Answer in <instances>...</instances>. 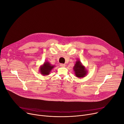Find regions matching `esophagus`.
<instances>
[{
	"instance_id": "obj_1",
	"label": "esophagus",
	"mask_w": 124,
	"mask_h": 124,
	"mask_svg": "<svg viewBox=\"0 0 124 124\" xmlns=\"http://www.w3.org/2000/svg\"><path fill=\"white\" fill-rule=\"evenodd\" d=\"M60 66H61V67H65V64H63V63H61L60 64Z\"/></svg>"
}]
</instances>
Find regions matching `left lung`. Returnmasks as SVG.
I'll return each instance as SVG.
<instances>
[{"label":"left lung","mask_w":124,"mask_h":124,"mask_svg":"<svg viewBox=\"0 0 124 124\" xmlns=\"http://www.w3.org/2000/svg\"><path fill=\"white\" fill-rule=\"evenodd\" d=\"M73 70L75 76L78 78H83L87 73V70L79 60H77L75 62Z\"/></svg>","instance_id":"8db88e82"}]
</instances>
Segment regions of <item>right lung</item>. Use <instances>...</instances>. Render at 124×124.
I'll list each match as a JSON object with an SVG mask.
<instances>
[{
    "mask_svg": "<svg viewBox=\"0 0 124 124\" xmlns=\"http://www.w3.org/2000/svg\"><path fill=\"white\" fill-rule=\"evenodd\" d=\"M54 68V65H53L49 62L46 61L43 64L40 66L39 71L43 75H49L51 70Z\"/></svg>",
    "mask_w": 124,
    "mask_h": 124,
    "instance_id": "obj_1",
    "label": "right lung"
}]
</instances>
